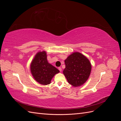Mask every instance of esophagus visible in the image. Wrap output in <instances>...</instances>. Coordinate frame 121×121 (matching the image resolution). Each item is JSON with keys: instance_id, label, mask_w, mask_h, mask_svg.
<instances>
[{"instance_id": "34e87169", "label": "esophagus", "mask_w": 121, "mask_h": 121, "mask_svg": "<svg viewBox=\"0 0 121 121\" xmlns=\"http://www.w3.org/2000/svg\"><path fill=\"white\" fill-rule=\"evenodd\" d=\"M58 69H59V71H60V72H61V71H62V69H61V67H59V68H58Z\"/></svg>"}]
</instances>
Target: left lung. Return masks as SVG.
<instances>
[{
  "label": "left lung",
  "instance_id": "left-lung-1",
  "mask_svg": "<svg viewBox=\"0 0 121 121\" xmlns=\"http://www.w3.org/2000/svg\"><path fill=\"white\" fill-rule=\"evenodd\" d=\"M65 68L63 74L68 82L74 87L81 86L88 79L91 65L87 57L79 52L71 54L65 60Z\"/></svg>",
  "mask_w": 121,
  "mask_h": 121
}]
</instances>
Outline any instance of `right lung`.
I'll list each match as a JSON object with an SVG mask.
<instances>
[{
  "mask_svg": "<svg viewBox=\"0 0 121 121\" xmlns=\"http://www.w3.org/2000/svg\"><path fill=\"white\" fill-rule=\"evenodd\" d=\"M31 72L36 81L42 85L49 84L53 77L60 71L49 64L44 51L38 52L32 61Z\"/></svg>",
  "mask_w": 121,
  "mask_h": 121,
  "instance_id": "right-lung-1",
  "label": "right lung"
}]
</instances>
